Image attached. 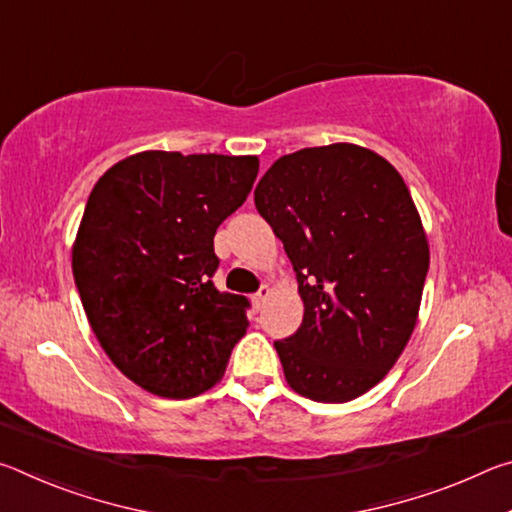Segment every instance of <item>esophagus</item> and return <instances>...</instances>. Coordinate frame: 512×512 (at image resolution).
<instances>
[{
    "label": "esophagus",
    "instance_id": "obj_1",
    "mask_svg": "<svg viewBox=\"0 0 512 512\" xmlns=\"http://www.w3.org/2000/svg\"><path fill=\"white\" fill-rule=\"evenodd\" d=\"M268 296H271V289H268V287H262L257 293H253V305H255V309H262V305H264Z\"/></svg>",
    "mask_w": 512,
    "mask_h": 512
}]
</instances>
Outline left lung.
Instances as JSON below:
<instances>
[{
	"instance_id": "left-lung-1",
	"label": "left lung",
	"mask_w": 512,
	"mask_h": 512,
	"mask_svg": "<svg viewBox=\"0 0 512 512\" xmlns=\"http://www.w3.org/2000/svg\"><path fill=\"white\" fill-rule=\"evenodd\" d=\"M298 277L305 316L275 341L287 384L314 402L368 393L409 343L429 244L391 162L339 142L282 155L255 189Z\"/></svg>"
}]
</instances>
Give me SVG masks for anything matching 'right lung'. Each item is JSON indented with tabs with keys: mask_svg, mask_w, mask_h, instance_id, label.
Here are the masks:
<instances>
[{
	"mask_svg": "<svg viewBox=\"0 0 512 512\" xmlns=\"http://www.w3.org/2000/svg\"><path fill=\"white\" fill-rule=\"evenodd\" d=\"M257 171V155L142 151L94 185L72 246L76 289L103 352L144 391H210L246 334L248 300L212 284L214 235Z\"/></svg>",
	"mask_w": 512,
	"mask_h": 512,
	"instance_id": "1",
	"label": "right lung"
}]
</instances>
